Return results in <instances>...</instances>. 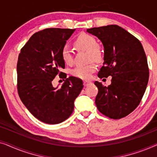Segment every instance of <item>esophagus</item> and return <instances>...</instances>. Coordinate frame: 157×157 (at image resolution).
<instances>
[{"instance_id": "1", "label": "esophagus", "mask_w": 157, "mask_h": 157, "mask_svg": "<svg viewBox=\"0 0 157 157\" xmlns=\"http://www.w3.org/2000/svg\"><path fill=\"white\" fill-rule=\"evenodd\" d=\"M91 83V81H83V85H84V86H87L90 85Z\"/></svg>"}]
</instances>
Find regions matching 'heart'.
Instances as JSON below:
<instances>
[{"instance_id": "b5f03b06", "label": "heart", "mask_w": 157, "mask_h": 157, "mask_svg": "<svg viewBox=\"0 0 157 157\" xmlns=\"http://www.w3.org/2000/svg\"><path fill=\"white\" fill-rule=\"evenodd\" d=\"M75 45L80 50L87 51L88 61H101L103 54L99 47L97 46L96 38L89 34L81 33L76 38ZM61 56L63 61L67 65H72L74 63L72 51L69 46H65L62 48ZM96 70V66L94 62L87 65L78 66L72 70L71 74L74 76L81 79H89L91 74Z\"/></svg>"}]
</instances>
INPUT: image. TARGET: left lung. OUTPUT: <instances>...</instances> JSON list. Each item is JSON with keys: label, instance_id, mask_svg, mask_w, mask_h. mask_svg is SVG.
Listing matches in <instances>:
<instances>
[{"label": "left lung", "instance_id": "1", "mask_svg": "<svg viewBox=\"0 0 157 157\" xmlns=\"http://www.w3.org/2000/svg\"><path fill=\"white\" fill-rule=\"evenodd\" d=\"M88 33L95 36L104 48L100 78L111 76V83L104 86L98 81L95 103L98 110L113 119L132 113L140 104L149 81V67L141 42L117 25L92 28Z\"/></svg>", "mask_w": 157, "mask_h": 157}]
</instances>
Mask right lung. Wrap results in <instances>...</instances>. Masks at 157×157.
Segmentation results:
<instances>
[{
  "label": "right lung",
  "instance_id": "1",
  "mask_svg": "<svg viewBox=\"0 0 157 157\" xmlns=\"http://www.w3.org/2000/svg\"><path fill=\"white\" fill-rule=\"evenodd\" d=\"M75 29H46L34 33L21 48L17 63V87L21 101L32 115L48 124L70 117L83 85L70 76L60 88L52 81L65 68L61 51ZM61 78H66L64 74Z\"/></svg>",
  "mask_w": 157,
  "mask_h": 157
}]
</instances>
